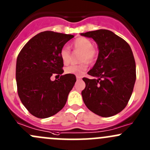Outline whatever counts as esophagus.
Here are the masks:
<instances>
[{
    "instance_id": "esophagus-1",
    "label": "esophagus",
    "mask_w": 150,
    "mask_h": 150,
    "mask_svg": "<svg viewBox=\"0 0 150 150\" xmlns=\"http://www.w3.org/2000/svg\"><path fill=\"white\" fill-rule=\"evenodd\" d=\"M76 78H77V80H81V78H82V77H81V75H77Z\"/></svg>"
}]
</instances>
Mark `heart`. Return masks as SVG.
<instances>
[{
	"label": "heart",
	"instance_id": "b5f03b06",
	"mask_svg": "<svg viewBox=\"0 0 150 150\" xmlns=\"http://www.w3.org/2000/svg\"><path fill=\"white\" fill-rule=\"evenodd\" d=\"M72 46L76 49L82 51L81 55V61L83 62L78 64H72L67 67L65 72L67 74H72L75 75H81L88 67V62L92 63L95 61L97 57V50L93 46V43L89 39L86 38H79L74 40ZM60 57L64 64H68L71 59V51L67 46H64L61 48Z\"/></svg>",
	"mask_w": 150,
	"mask_h": 150
}]
</instances>
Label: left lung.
<instances>
[{
  "label": "left lung",
  "mask_w": 150,
  "mask_h": 150,
  "mask_svg": "<svg viewBox=\"0 0 150 150\" xmlns=\"http://www.w3.org/2000/svg\"><path fill=\"white\" fill-rule=\"evenodd\" d=\"M93 38L99 47V56L89 75L83 78L86 88L83 99L88 110L104 117L121 112L128 104L135 84L136 63L125 40L107 30L81 33Z\"/></svg>",
  "instance_id": "1"
}]
</instances>
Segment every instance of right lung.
<instances>
[{"instance_id":"add662e5","label":"right lung","mask_w":150,"mask_h":150,"mask_svg":"<svg viewBox=\"0 0 150 150\" xmlns=\"http://www.w3.org/2000/svg\"><path fill=\"white\" fill-rule=\"evenodd\" d=\"M72 35L45 31L30 39L16 59V80L21 102L30 114L38 118L54 115L65 105L76 77L63 73L61 48Z\"/></svg>"}]
</instances>
